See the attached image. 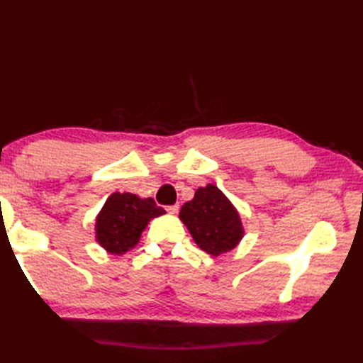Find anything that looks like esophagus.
Here are the masks:
<instances>
[{
    "label": "esophagus",
    "instance_id": "obj_1",
    "mask_svg": "<svg viewBox=\"0 0 363 363\" xmlns=\"http://www.w3.org/2000/svg\"><path fill=\"white\" fill-rule=\"evenodd\" d=\"M167 212H168V213H172V215H176L177 212H179V206H177V204H174V206H168V207H167Z\"/></svg>",
    "mask_w": 363,
    "mask_h": 363
}]
</instances>
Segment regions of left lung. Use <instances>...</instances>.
<instances>
[{"label":"left lung","mask_w":363,"mask_h":363,"mask_svg":"<svg viewBox=\"0 0 363 363\" xmlns=\"http://www.w3.org/2000/svg\"><path fill=\"white\" fill-rule=\"evenodd\" d=\"M179 218L195 243L211 256L234 250L245 234L234 204L213 184L195 191L194 199L182 206Z\"/></svg>","instance_id":"8db88e82"}]
</instances>
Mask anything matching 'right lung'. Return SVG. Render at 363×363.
<instances>
[{
  "instance_id": "obj_1",
  "label": "right lung",
  "mask_w": 363,
  "mask_h": 363,
  "mask_svg": "<svg viewBox=\"0 0 363 363\" xmlns=\"http://www.w3.org/2000/svg\"><path fill=\"white\" fill-rule=\"evenodd\" d=\"M164 213L152 198L115 191L96 215L95 238L107 252L121 256L138 243L148 223Z\"/></svg>"
}]
</instances>
